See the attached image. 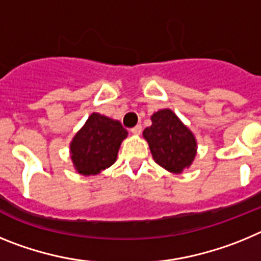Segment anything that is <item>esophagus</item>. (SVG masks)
I'll return each mask as SVG.
<instances>
[{"instance_id":"obj_1","label":"esophagus","mask_w":261,"mask_h":261,"mask_svg":"<svg viewBox=\"0 0 261 261\" xmlns=\"http://www.w3.org/2000/svg\"><path fill=\"white\" fill-rule=\"evenodd\" d=\"M141 130H142V126L140 125V124H138V125H136L135 128L130 129V132H132L133 135H140V133H141Z\"/></svg>"}]
</instances>
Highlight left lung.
<instances>
[{
  "label": "left lung",
  "mask_w": 261,
  "mask_h": 261,
  "mask_svg": "<svg viewBox=\"0 0 261 261\" xmlns=\"http://www.w3.org/2000/svg\"><path fill=\"white\" fill-rule=\"evenodd\" d=\"M144 138L151 155L159 166L172 174H180L192 165L197 151V142L181 120L165 108L151 116V125L145 128Z\"/></svg>",
  "instance_id": "1"
}]
</instances>
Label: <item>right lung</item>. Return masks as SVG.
Returning a JSON list of instances; mask_svg holds the SVG:
<instances>
[{"mask_svg": "<svg viewBox=\"0 0 261 261\" xmlns=\"http://www.w3.org/2000/svg\"><path fill=\"white\" fill-rule=\"evenodd\" d=\"M128 132L117 120L91 114L70 142V158L78 174L98 175L112 166Z\"/></svg>", "mask_w": 261, "mask_h": 261, "instance_id": "obj_1", "label": "right lung"}]
</instances>
